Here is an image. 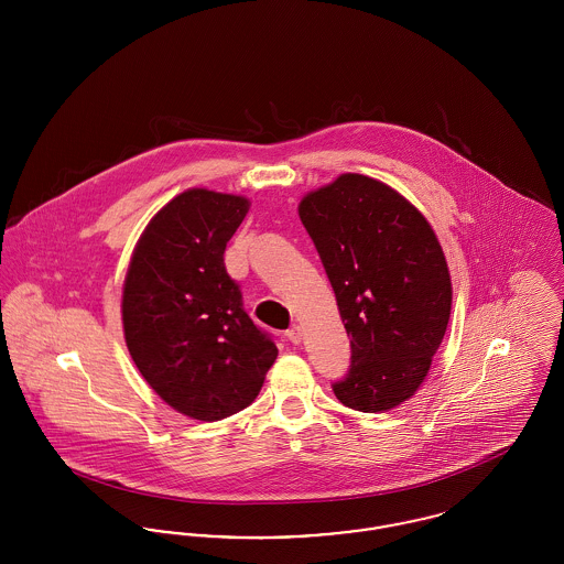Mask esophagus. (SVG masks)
I'll return each instance as SVG.
<instances>
[{"label":"esophagus","mask_w":564,"mask_h":564,"mask_svg":"<svg viewBox=\"0 0 564 564\" xmlns=\"http://www.w3.org/2000/svg\"><path fill=\"white\" fill-rule=\"evenodd\" d=\"M288 339L299 346V344L303 341V328H301V326H292V328L288 330Z\"/></svg>","instance_id":"1"}]
</instances>
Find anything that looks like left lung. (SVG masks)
<instances>
[{
	"instance_id": "8db88e82",
	"label": "left lung",
	"mask_w": 564,
	"mask_h": 564,
	"mask_svg": "<svg viewBox=\"0 0 564 564\" xmlns=\"http://www.w3.org/2000/svg\"><path fill=\"white\" fill-rule=\"evenodd\" d=\"M299 215L351 346L337 399L358 412L397 408L430 373L451 317V274L432 225L389 184L360 174L311 191Z\"/></svg>"
}]
</instances>
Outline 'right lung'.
<instances>
[{"mask_svg":"<svg viewBox=\"0 0 564 564\" xmlns=\"http://www.w3.org/2000/svg\"><path fill=\"white\" fill-rule=\"evenodd\" d=\"M249 206L208 188L180 193L143 229L124 279L130 356L154 392L195 421L251 405L279 354L223 261Z\"/></svg>","mask_w":564,"mask_h":564,"instance_id":"1","label":"right lung"}]
</instances>
